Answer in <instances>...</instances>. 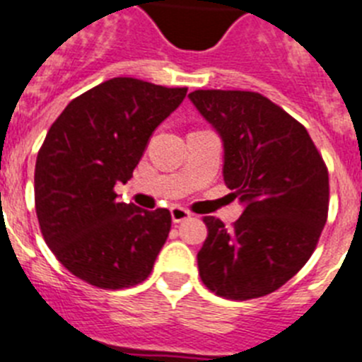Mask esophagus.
<instances>
[{"instance_id":"obj_1","label":"esophagus","mask_w":362,"mask_h":362,"mask_svg":"<svg viewBox=\"0 0 362 362\" xmlns=\"http://www.w3.org/2000/svg\"><path fill=\"white\" fill-rule=\"evenodd\" d=\"M169 211H171V220L175 223H180V221H185L187 218H191V213L187 209H184V207H180V205H173Z\"/></svg>"}]
</instances>
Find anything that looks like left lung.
Returning a JSON list of instances; mask_svg holds the SVG:
<instances>
[{"mask_svg":"<svg viewBox=\"0 0 362 362\" xmlns=\"http://www.w3.org/2000/svg\"><path fill=\"white\" fill-rule=\"evenodd\" d=\"M223 141V180L245 209L226 227L205 216L204 285L226 299L278 291L308 262L328 216V169L301 122L256 92L189 93Z\"/></svg>","mask_w":362,"mask_h":362,"instance_id":"1","label":"left lung"}]
</instances>
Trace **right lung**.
Here are the masks:
<instances>
[{
  "instance_id": "obj_1",
  "label": "right lung",
  "mask_w": 362,
  "mask_h": 362,
  "mask_svg": "<svg viewBox=\"0 0 362 362\" xmlns=\"http://www.w3.org/2000/svg\"><path fill=\"white\" fill-rule=\"evenodd\" d=\"M187 88L113 77L68 104L50 126L34 173L35 213L45 242L71 274L106 291L139 285L171 229L168 209L117 200L149 136Z\"/></svg>"
}]
</instances>
